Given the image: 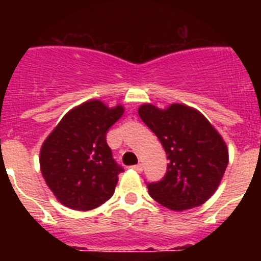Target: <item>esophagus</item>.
Instances as JSON below:
<instances>
[{
	"label": "esophagus",
	"instance_id": "1",
	"mask_svg": "<svg viewBox=\"0 0 261 261\" xmlns=\"http://www.w3.org/2000/svg\"><path fill=\"white\" fill-rule=\"evenodd\" d=\"M132 168L135 170V171L141 172L142 171V165H135V166H132Z\"/></svg>",
	"mask_w": 261,
	"mask_h": 261
}]
</instances>
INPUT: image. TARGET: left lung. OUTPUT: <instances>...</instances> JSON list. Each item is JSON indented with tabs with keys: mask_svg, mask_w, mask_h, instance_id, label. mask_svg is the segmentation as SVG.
Returning <instances> with one entry per match:
<instances>
[{
	"mask_svg": "<svg viewBox=\"0 0 261 261\" xmlns=\"http://www.w3.org/2000/svg\"><path fill=\"white\" fill-rule=\"evenodd\" d=\"M138 115L158 137L168 159L162 180L146 183L149 195L175 212L204 204L218 188L229 163L220 133L199 111L177 103L166 110L142 105Z\"/></svg>",
	"mask_w": 261,
	"mask_h": 261,
	"instance_id": "8db88e82",
	"label": "left lung"
}]
</instances>
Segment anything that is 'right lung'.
Returning a JSON list of instances; mask_svg holds the SVG:
<instances>
[{"instance_id": "1", "label": "right lung", "mask_w": 261, "mask_h": 261, "mask_svg": "<svg viewBox=\"0 0 261 261\" xmlns=\"http://www.w3.org/2000/svg\"><path fill=\"white\" fill-rule=\"evenodd\" d=\"M124 107L89 100L62 117L40 150V170L56 199L74 211H91L111 199L123 172L106 141Z\"/></svg>"}]
</instances>
